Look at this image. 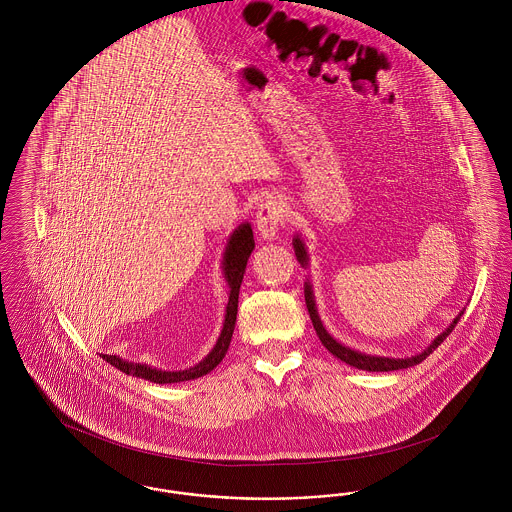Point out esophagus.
I'll use <instances>...</instances> for the list:
<instances>
[{
	"mask_svg": "<svg viewBox=\"0 0 512 512\" xmlns=\"http://www.w3.org/2000/svg\"><path fill=\"white\" fill-rule=\"evenodd\" d=\"M286 219V205L280 195L270 194L261 201L257 211V230L265 240H276L282 224Z\"/></svg>",
	"mask_w": 512,
	"mask_h": 512,
	"instance_id": "34e87169",
	"label": "esophagus"
}]
</instances>
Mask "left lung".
I'll use <instances>...</instances> for the list:
<instances>
[{
    "instance_id": "obj_1",
    "label": "left lung",
    "mask_w": 512,
    "mask_h": 512,
    "mask_svg": "<svg viewBox=\"0 0 512 512\" xmlns=\"http://www.w3.org/2000/svg\"><path fill=\"white\" fill-rule=\"evenodd\" d=\"M293 251H295V257L299 261V265L303 268H309V249L305 240L301 238V234H295L292 240ZM305 303H307V309H309V315L313 320V326L317 330V336L322 341V345L334 355L338 357L340 361H343L345 365L355 366L359 370H368V372H390V370H401V368H411L414 365H420L434 349H438L439 343L445 340L453 328L457 326V322L463 317L464 309L453 318V322L438 334L434 340L430 341L428 347H424L420 353H414L411 357H384V355H370L365 351H359V349H353L345 343L336 340L328 330L326 326L322 324V318L318 315L317 299H315V290H313V284H311V278L305 280Z\"/></svg>"
}]
</instances>
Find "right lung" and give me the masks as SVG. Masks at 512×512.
<instances>
[{
	"instance_id": "1",
	"label": "right lung",
	"mask_w": 512,
	"mask_h": 512,
	"mask_svg": "<svg viewBox=\"0 0 512 512\" xmlns=\"http://www.w3.org/2000/svg\"><path fill=\"white\" fill-rule=\"evenodd\" d=\"M253 249H255V240H253L251 224L242 222L228 236L224 251H222V261H220L222 278L228 286V303H226V311H224V322H222L219 340L197 365L184 368V370H163L157 366L146 365V363L126 361L119 355H101V357L109 365L122 370L124 374L142 378V380L153 382V384H176V382H186V380H194V378H201V376L209 374L213 368H217L230 347L234 326H236V315H238L240 286L244 282L245 267H247V261H249Z\"/></svg>"
}]
</instances>
